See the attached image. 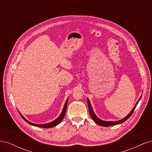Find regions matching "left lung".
<instances>
[{"mask_svg": "<svg viewBox=\"0 0 152 152\" xmlns=\"http://www.w3.org/2000/svg\"><path fill=\"white\" fill-rule=\"evenodd\" d=\"M141 98V97L140 98V99H138V101H137V103H136V104H135V106L134 107V108H133L132 109L131 112H130L129 113L126 117H124V118L121 119V120L117 121H104L101 120V119H99L97 116H96V115H95V113H94L93 108H92V107H91L90 101H89V99L88 98H87V104H88L89 113H90V115H91V116L92 118L93 119V121H94L96 124H98V125H99V126H101L108 127V126H112L117 125V124H121V123H122V122H125L126 121H127V119L131 116V115L132 114L133 112H134V109L136 108L137 103H138V102H140V100Z\"/></svg>", "mask_w": 152, "mask_h": 152, "instance_id": "left-lung-1", "label": "left lung"}]
</instances>
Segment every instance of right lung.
Masks as SVG:
<instances>
[{
    "instance_id": "right-lung-1",
    "label": "right lung",
    "mask_w": 152,
    "mask_h": 152,
    "mask_svg": "<svg viewBox=\"0 0 152 152\" xmlns=\"http://www.w3.org/2000/svg\"><path fill=\"white\" fill-rule=\"evenodd\" d=\"M68 99L66 101V102L65 103V105H64V107L63 108V110H62V112L60 114V115H59L56 120L53 121V122H49V123H48V124H34V123H31L30 122H29L28 121H27L26 119L20 113L21 117L23 118V120L25 121H26L27 123H28L29 124H30V125L31 126H36V127H43V128H50V127H53L54 126H57L58 124H59V123L61 122V121L63 120V118L64 117V116H65V113H66V107H67V103H68Z\"/></svg>"
}]
</instances>
